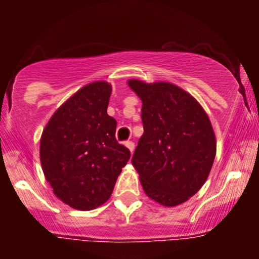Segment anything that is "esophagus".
Masks as SVG:
<instances>
[{
	"instance_id": "34e87169",
	"label": "esophagus",
	"mask_w": 259,
	"mask_h": 259,
	"mask_svg": "<svg viewBox=\"0 0 259 259\" xmlns=\"http://www.w3.org/2000/svg\"><path fill=\"white\" fill-rule=\"evenodd\" d=\"M125 146H126V148L132 151V153L134 151V149H135V144L133 142H125Z\"/></svg>"
}]
</instances>
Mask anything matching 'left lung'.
I'll list each match as a JSON object with an SVG mask.
<instances>
[{
	"label": "left lung",
	"mask_w": 259,
	"mask_h": 259,
	"mask_svg": "<svg viewBox=\"0 0 259 259\" xmlns=\"http://www.w3.org/2000/svg\"><path fill=\"white\" fill-rule=\"evenodd\" d=\"M127 83L143 101L144 134L132 159L143 189L165 207L184 203L204 184L215 158L209 117L192 95L173 83Z\"/></svg>",
	"instance_id": "1"
}]
</instances>
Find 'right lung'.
I'll list each match as a JSON object with an SVG mask.
<instances>
[{"label": "right lung", "instance_id": "add662e5", "mask_svg": "<svg viewBox=\"0 0 259 259\" xmlns=\"http://www.w3.org/2000/svg\"><path fill=\"white\" fill-rule=\"evenodd\" d=\"M111 86L96 81L80 89L46 125L40 159L55 195L80 210L110 198L130 150L115 138L116 120L108 110Z\"/></svg>", "mask_w": 259, "mask_h": 259}]
</instances>
